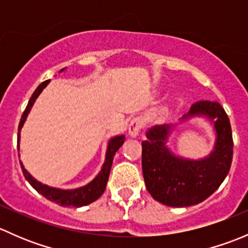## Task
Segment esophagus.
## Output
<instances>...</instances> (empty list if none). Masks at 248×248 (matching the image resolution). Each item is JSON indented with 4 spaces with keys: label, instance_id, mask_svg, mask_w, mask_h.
<instances>
[{
    "label": "esophagus",
    "instance_id": "esophagus-1",
    "mask_svg": "<svg viewBox=\"0 0 248 248\" xmlns=\"http://www.w3.org/2000/svg\"><path fill=\"white\" fill-rule=\"evenodd\" d=\"M142 128V120L140 117H133L128 124V134L132 138H136Z\"/></svg>",
    "mask_w": 248,
    "mask_h": 248
}]
</instances>
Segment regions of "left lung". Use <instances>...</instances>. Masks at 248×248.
<instances>
[{
  "mask_svg": "<svg viewBox=\"0 0 248 248\" xmlns=\"http://www.w3.org/2000/svg\"><path fill=\"white\" fill-rule=\"evenodd\" d=\"M205 117L214 124L216 139L206 157L189 159L176 156L167 142L175 124H156L141 142L145 185L155 201L167 206L185 207L209 198L223 182L232 159V136L228 115L217 102L201 101L180 119Z\"/></svg>",
  "mask_w": 248,
  "mask_h": 248,
  "instance_id": "1",
  "label": "left lung"
}]
</instances>
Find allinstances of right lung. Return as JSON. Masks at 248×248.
<instances>
[{"mask_svg":"<svg viewBox=\"0 0 248 248\" xmlns=\"http://www.w3.org/2000/svg\"><path fill=\"white\" fill-rule=\"evenodd\" d=\"M63 71L64 68L61 69L60 72H63ZM49 82L50 80H46V81L42 82V84L37 87L36 91L33 92L31 98H30L29 104H27L26 109H25L19 124V132H17V147H19V144H20V131H21L25 121H26L27 115H29V112L31 111V108L33 107L36 99L38 98V96L42 93V91L46 89V85L49 84ZM124 142V134H121V136H115L109 140L108 147H107V152H106V159H104V163L103 166H102L101 171L97 174V176L94 177L92 181H90L89 184L85 185V186L79 187V188L61 189V188H56V187L47 186V185H44L42 184V182L37 181V180L34 179V177L32 176L26 169H25L24 164L21 163V161H20V164H21V169H22V172H24L25 179L30 182V185H31V186L33 187L38 193H41L44 198L47 199V201L54 202H56V204L61 205V206H64V207L66 206L81 207V206H85V205H89L91 204V202H96L97 199L103 194V192L106 191L107 184H108L110 169H111L112 159H114V156L115 154H116V151L122 146Z\"/></svg>","mask_w":248,"mask_h":248,"instance_id":"obj_1","label":"right lung"}]
</instances>
